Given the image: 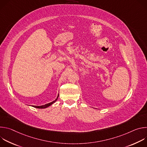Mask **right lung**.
I'll return each mask as SVG.
<instances>
[{"label": "right lung", "instance_id": "right-lung-1", "mask_svg": "<svg viewBox=\"0 0 147 147\" xmlns=\"http://www.w3.org/2000/svg\"><path fill=\"white\" fill-rule=\"evenodd\" d=\"M58 96H59V95H58V96H57V98H56L55 100H53V102H51V103H49L45 104V105H42V106H32V107H34V108H38V109H44V108H47V107H48L51 106V105H52V104H53L54 102H56V100L57 99Z\"/></svg>", "mask_w": 147, "mask_h": 147}]
</instances>
